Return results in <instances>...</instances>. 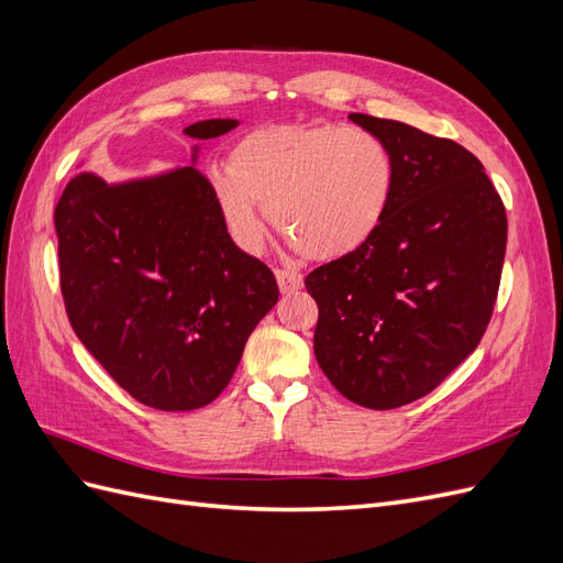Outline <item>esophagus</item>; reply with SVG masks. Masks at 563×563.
Here are the masks:
<instances>
[{
    "label": "esophagus",
    "mask_w": 563,
    "mask_h": 563,
    "mask_svg": "<svg viewBox=\"0 0 563 563\" xmlns=\"http://www.w3.org/2000/svg\"><path fill=\"white\" fill-rule=\"evenodd\" d=\"M275 277H277L282 294H296V291H300L302 284H305L300 272H294V269H277Z\"/></svg>",
    "instance_id": "esophagus-1"
}]
</instances>
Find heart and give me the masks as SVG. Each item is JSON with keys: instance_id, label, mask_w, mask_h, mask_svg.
Segmentation results:
<instances>
[{"instance_id": "1", "label": "heart", "mask_w": 563, "mask_h": 563, "mask_svg": "<svg viewBox=\"0 0 563 563\" xmlns=\"http://www.w3.org/2000/svg\"><path fill=\"white\" fill-rule=\"evenodd\" d=\"M209 183L220 216L244 249L263 244V208L305 255L338 261L380 230L397 166L389 147L364 129L265 124L232 145L228 172H213Z\"/></svg>"}]
</instances>
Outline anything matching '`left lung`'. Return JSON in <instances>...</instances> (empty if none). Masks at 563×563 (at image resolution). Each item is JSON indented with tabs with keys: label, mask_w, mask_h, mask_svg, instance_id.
<instances>
[{
	"label": "left lung",
	"mask_w": 563,
	"mask_h": 563,
	"mask_svg": "<svg viewBox=\"0 0 563 563\" xmlns=\"http://www.w3.org/2000/svg\"><path fill=\"white\" fill-rule=\"evenodd\" d=\"M350 119L389 147L397 185L373 240L310 272L314 354L350 401L387 411L432 391L479 345L496 305L507 216L463 145L395 119Z\"/></svg>",
	"instance_id": "8db88e82"
}]
</instances>
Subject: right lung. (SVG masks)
Here are the masks:
<instances>
[{
  "instance_id": "obj_1",
  "label": "right lung",
  "mask_w": 563,
  "mask_h": 563,
  "mask_svg": "<svg viewBox=\"0 0 563 563\" xmlns=\"http://www.w3.org/2000/svg\"><path fill=\"white\" fill-rule=\"evenodd\" d=\"M236 119L185 126L218 139ZM108 183L79 172L56 203L60 291L77 338L114 383L159 411L211 404L275 308L269 267L232 242L195 164Z\"/></svg>"
}]
</instances>
